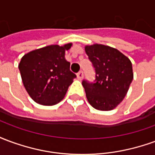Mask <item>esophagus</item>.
Listing matches in <instances>:
<instances>
[{"mask_svg": "<svg viewBox=\"0 0 155 155\" xmlns=\"http://www.w3.org/2000/svg\"><path fill=\"white\" fill-rule=\"evenodd\" d=\"M83 77H84V74H83V72L82 71H80V72H78L77 73V78L80 80V81H81L82 79H83Z\"/></svg>", "mask_w": 155, "mask_h": 155, "instance_id": "obj_1", "label": "esophagus"}]
</instances>
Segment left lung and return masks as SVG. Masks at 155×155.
<instances>
[{
  "mask_svg": "<svg viewBox=\"0 0 155 155\" xmlns=\"http://www.w3.org/2000/svg\"><path fill=\"white\" fill-rule=\"evenodd\" d=\"M95 70V81H83L88 102L98 110H114L122 102L133 81L132 63L117 49L101 44L84 46Z\"/></svg>",
  "mask_w": 155,
  "mask_h": 155,
  "instance_id": "obj_1",
  "label": "left lung"
}]
</instances>
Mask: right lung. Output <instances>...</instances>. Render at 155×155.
Segmentation results:
<instances>
[{"instance_id": "right-lung-1", "label": "right lung", "mask_w": 155, "mask_h": 155, "mask_svg": "<svg viewBox=\"0 0 155 155\" xmlns=\"http://www.w3.org/2000/svg\"><path fill=\"white\" fill-rule=\"evenodd\" d=\"M72 43L51 45L28 52L19 63L22 82L33 101L42 105H54L64 99L76 77L65 60Z\"/></svg>"}]
</instances>
